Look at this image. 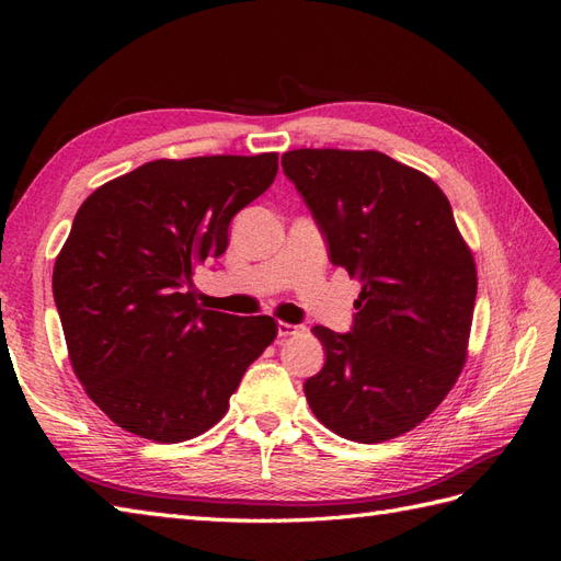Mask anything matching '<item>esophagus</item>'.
<instances>
[{"instance_id":"1","label":"esophagus","mask_w":561,"mask_h":561,"mask_svg":"<svg viewBox=\"0 0 561 561\" xmlns=\"http://www.w3.org/2000/svg\"><path fill=\"white\" fill-rule=\"evenodd\" d=\"M304 328L301 325H293V322H278V336H295V334H301Z\"/></svg>"}]
</instances>
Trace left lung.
Wrapping results in <instances>:
<instances>
[{
	"label": "left lung",
	"instance_id": "obj_1",
	"mask_svg": "<svg viewBox=\"0 0 561 561\" xmlns=\"http://www.w3.org/2000/svg\"><path fill=\"white\" fill-rule=\"evenodd\" d=\"M280 163L332 264L363 283L348 334L313 328L328 358L304 383L311 412L363 445L410 433L468 358L478 268L449 201L426 173L375 149H293Z\"/></svg>",
	"mask_w": 561,
	"mask_h": 561
}]
</instances>
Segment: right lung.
<instances>
[{"label": "right lung", "instance_id": "1", "mask_svg": "<svg viewBox=\"0 0 561 561\" xmlns=\"http://www.w3.org/2000/svg\"><path fill=\"white\" fill-rule=\"evenodd\" d=\"M276 173V151L159 159L81 203L54 299L75 375L118 428L161 445L206 433L276 339L271 316L208 311L192 290Z\"/></svg>", "mask_w": 561, "mask_h": 561}]
</instances>
